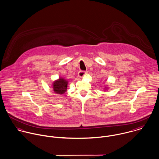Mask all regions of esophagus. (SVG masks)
<instances>
[{
    "mask_svg": "<svg viewBox=\"0 0 159 159\" xmlns=\"http://www.w3.org/2000/svg\"><path fill=\"white\" fill-rule=\"evenodd\" d=\"M87 74V71H83V70H80L78 73V75H79V77L80 78H82L85 75H86Z\"/></svg>",
    "mask_w": 159,
    "mask_h": 159,
    "instance_id": "obj_1",
    "label": "esophagus"
}]
</instances>
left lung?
<instances>
[{"mask_svg": "<svg viewBox=\"0 0 159 159\" xmlns=\"http://www.w3.org/2000/svg\"><path fill=\"white\" fill-rule=\"evenodd\" d=\"M105 89H107V87H106V88H105Z\"/></svg>", "mask_w": 159, "mask_h": 159, "instance_id": "8db88e82", "label": "left lung"}]
</instances>
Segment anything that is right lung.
I'll return each mask as SVG.
<instances>
[{
  "instance_id": "obj_1",
  "label": "right lung",
  "mask_w": 159,
  "mask_h": 159,
  "mask_svg": "<svg viewBox=\"0 0 159 159\" xmlns=\"http://www.w3.org/2000/svg\"><path fill=\"white\" fill-rule=\"evenodd\" d=\"M67 80L62 78H59L53 82L52 87L55 93L57 94H63L67 91Z\"/></svg>"
}]
</instances>
